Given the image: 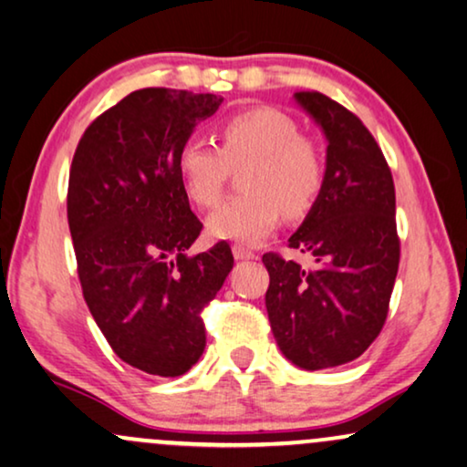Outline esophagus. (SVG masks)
I'll return each instance as SVG.
<instances>
[{
    "mask_svg": "<svg viewBox=\"0 0 467 467\" xmlns=\"http://www.w3.org/2000/svg\"><path fill=\"white\" fill-rule=\"evenodd\" d=\"M233 254H234V258H237V260H254V258H256V254H254L250 247H245V245H233Z\"/></svg>",
    "mask_w": 467,
    "mask_h": 467,
    "instance_id": "1",
    "label": "esophagus"
}]
</instances>
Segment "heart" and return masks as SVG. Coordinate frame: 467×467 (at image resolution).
<instances>
[{
    "mask_svg": "<svg viewBox=\"0 0 467 467\" xmlns=\"http://www.w3.org/2000/svg\"><path fill=\"white\" fill-rule=\"evenodd\" d=\"M217 147L188 140L179 149L177 171L185 194L202 209L220 202L230 171L241 169L244 194L223 202L207 220L215 239L256 244L285 213L301 217L325 185V158L288 115L275 109H245L215 128Z\"/></svg>",
    "mask_w": 467,
    "mask_h": 467,
    "instance_id": "1",
    "label": "heart"
}]
</instances>
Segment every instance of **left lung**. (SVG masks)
Wrapping results in <instances>:
<instances>
[{"mask_svg":"<svg viewBox=\"0 0 467 467\" xmlns=\"http://www.w3.org/2000/svg\"><path fill=\"white\" fill-rule=\"evenodd\" d=\"M295 99L325 132V185L288 247L314 256V269L275 252L265 303L284 357L316 371L358 358L389 314L400 237L395 185L382 149L363 121L320 91Z\"/></svg>","mask_w":467,"mask_h":467,"instance_id":"1","label":"left lung"}]
</instances>
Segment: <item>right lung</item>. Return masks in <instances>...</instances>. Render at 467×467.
<instances>
[{"mask_svg":"<svg viewBox=\"0 0 467 467\" xmlns=\"http://www.w3.org/2000/svg\"><path fill=\"white\" fill-rule=\"evenodd\" d=\"M213 93L132 91L80 136L67 182V223L87 307L113 352L151 376L177 378L207 344L202 309L234 258L228 244L188 256L202 223L177 155Z\"/></svg>","mask_w":467,"mask_h":467,"instance_id":"add662e5","label":"right lung"}]
</instances>
